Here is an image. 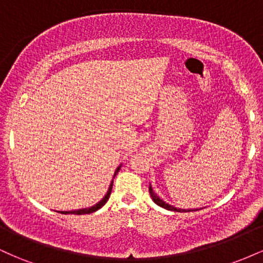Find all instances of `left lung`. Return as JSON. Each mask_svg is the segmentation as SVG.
Segmentation results:
<instances>
[{
	"label": "left lung",
	"mask_w": 263,
	"mask_h": 263,
	"mask_svg": "<svg viewBox=\"0 0 263 263\" xmlns=\"http://www.w3.org/2000/svg\"><path fill=\"white\" fill-rule=\"evenodd\" d=\"M149 193H151V197H152V199H153V201H155V203L157 204V205H159V206H162V208H164V209H167V210H173V211H195V210H182V209H177V208H174V206H172V205H170V204H167V203H164V201L162 200V199H159L158 197H157V195L155 194V193H153V190H152V188H151L149 186ZM198 210V209H197Z\"/></svg>",
	"instance_id": "1"
}]
</instances>
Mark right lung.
Listing matches in <instances>:
<instances>
[{
  "label": "right lung",
  "mask_w": 263,
  "mask_h": 263,
  "mask_svg": "<svg viewBox=\"0 0 263 263\" xmlns=\"http://www.w3.org/2000/svg\"><path fill=\"white\" fill-rule=\"evenodd\" d=\"M119 171H120V167L117 168L116 172H115V176H116L117 172H119ZM112 184H114V180H112V182H111L110 188H108V190H107V194L105 195L104 198H102V200L99 201L98 204L93 205V206L89 208V209H80V210H73V211H58V213H62V214H75V215H83V214H90V213H93V211L99 210L101 206H104L105 203H106V201L108 200V198H110L111 190H112Z\"/></svg>",
  "instance_id": "1"
}]
</instances>
